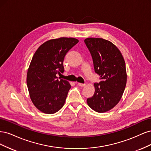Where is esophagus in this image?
<instances>
[{"label":"esophagus","mask_w":151,"mask_h":151,"mask_svg":"<svg viewBox=\"0 0 151 151\" xmlns=\"http://www.w3.org/2000/svg\"><path fill=\"white\" fill-rule=\"evenodd\" d=\"M77 85H78L79 86H81V87H84L86 86L85 84H82V83H77Z\"/></svg>","instance_id":"esophagus-1"}]
</instances>
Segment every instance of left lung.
<instances>
[{
  "label": "left lung",
  "mask_w": 151,
  "mask_h": 151,
  "mask_svg": "<svg viewBox=\"0 0 151 151\" xmlns=\"http://www.w3.org/2000/svg\"><path fill=\"white\" fill-rule=\"evenodd\" d=\"M84 42L93 58L95 72L101 81L94 84V94L88 106L98 113L110 110L119 103L127 84L125 62L115 45L101 38H88Z\"/></svg>",
  "instance_id": "left-lung-1"
}]
</instances>
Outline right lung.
I'll return each mask as SVG.
<instances>
[{
  "mask_svg": "<svg viewBox=\"0 0 151 151\" xmlns=\"http://www.w3.org/2000/svg\"><path fill=\"white\" fill-rule=\"evenodd\" d=\"M78 42L74 38L52 39L35 52L27 72L26 83L31 101L40 111L53 114L64 105L71 86L65 80H58L57 74L64 71L65 55Z\"/></svg>",
  "mask_w": 151,
  "mask_h": 151,
  "instance_id": "1",
  "label": "right lung"
}]
</instances>
